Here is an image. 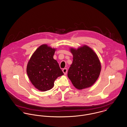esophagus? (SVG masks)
<instances>
[{
    "label": "esophagus",
    "mask_w": 127,
    "mask_h": 127,
    "mask_svg": "<svg viewBox=\"0 0 127 127\" xmlns=\"http://www.w3.org/2000/svg\"><path fill=\"white\" fill-rule=\"evenodd\" d=\"M62 71H63V72L64 74L65 75H66V74H67V68H63V70H62Z\"/></svg>",
    "instance_id": "esophagus-1"
}]
</instances>
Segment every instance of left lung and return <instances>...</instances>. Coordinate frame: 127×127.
Instances as JSON below:
<instances>
[{
    "label": "left lung",
    "mask_w": 127,
    "mask_h": 127,
    "mask_svg": "<svg viewBox=\"0 0 127 127\" xmlns=\"http://www.w3.org/2000/svg\"><path fill=\"white\" fill-rule=\"evenodd\" d=\"M69 51L73 55V61L68 69V78L79 90L91 87L97 80L101 71L97 55L86 45L77 49L70 47Z\"/></svg>",
    "instance_id": "left-lung-1"
}]
</instances>
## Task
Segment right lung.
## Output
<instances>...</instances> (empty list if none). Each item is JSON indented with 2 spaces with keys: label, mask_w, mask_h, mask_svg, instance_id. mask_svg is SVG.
<instances>
[{
  "label": "right lung",
  "mask_w": 127,
  "mask_h": 127,
  "mask_svg": "<svg viewBox=\"0 0 127 127\" xmlns=\"http://www.w3.org/2000/svg\"><path fill=\"white\" fill-rule=\"evenodd\" d=\"M56 49L47 44L39 46L29 60L27 72L35 88L46 91L53 88L55 81L64 75L57 61L53 58Z\"/></svg>",
  "instance_id": "1"
}]
</instances>
